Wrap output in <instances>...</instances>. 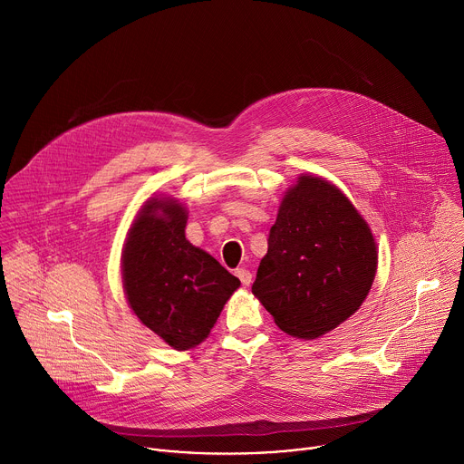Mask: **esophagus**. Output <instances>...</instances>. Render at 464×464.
I'll use <instances>...</instances> for the list:
<instances>
[{"mask_svg":"<svg viewBox=\"0 0 464 464\" xmlns=\"http://www.w3.org/2000/svg\"><path fill=\"white\" fill-rule=\"evenodd\" d=\"M235 276L240 279V283H242L244 286H249V285H251V272H249V270L238 268V270L235 272Z\"/></svg>","mask_w":464,"mask_h":464,"instance_id":"esophagus-1","label":"esophagus"}]
</instances>
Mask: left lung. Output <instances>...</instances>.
Instances as JSON below:
<instances>
[{
  "mask_svg": "<svg viewBox=\"0 0 464 464\" xmlns=\"http://www.w3.org/2000/svg\"><path fill=\"white\" fill-rule=\"evenodd\" d=\"M378 268L369 224L340 187L301 174L285 192L253 295L283 333L315 340L365 301Z\"/></svg>",
  "mask_w": 464,
  "mask_h": 464,
  "instance_id": "8db88e82",
  "label": "left lung"
}]
</instances>
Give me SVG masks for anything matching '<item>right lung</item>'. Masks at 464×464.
Returning <instances> with one entry per match:
<instances>
[{"label":"right lung","mask_w":464,"mask_h":464,"mask_svg":"<svg viewBox=\"0 0 464 464\" xmlns=\"http://www.w3.org/2000/svg\"><path fill=\"white\" fill-rule=\"evenodd\" d=\"M188 211L172 196H152L131 222L121 277L128 306L169 347L206 342L224 304L240 286L208 251L185 238Z\"/></svg>","instance_id":"right-lung-1"}]
</instances>
